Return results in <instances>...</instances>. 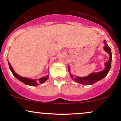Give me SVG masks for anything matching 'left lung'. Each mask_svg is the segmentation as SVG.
Instances as JSON below:
<instances>
[{
    "label": "left lung",
    "instance_id": "obj_1",
    "mask_svg": "<svg viewBox=\"0 0 121 121\" xmlns=\"http://www.w3.org/2000/svg\"><path fill=\"white\" fill-rule=\"evenodd\" d=\"M104 43H105V47H104V49L110 55V59L108 61L105 62V69L104 70H102L100 72H98V73H91V74H89L87 77H74V76L73 75H70L72 78L75 81H76L77 82L80 83V84H82V85H91L93 84L96 82L99 81V80L102 79L105 76L108 74V73H109L110 69L111 67V62H112V52H111V49L108 46V44H106V41H104Z\"/></svg>",
    "mask_w": 121,
    "mask_h": 121
}]
</instances>
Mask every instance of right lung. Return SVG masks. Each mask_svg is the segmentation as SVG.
Listing matches in <instances>:
<instances>
[{"mask_svg": "<svg viewBox=\"0 0 121 121\" xmlns=\"http://www.w3.org/2000/svg\"><path fill=\"white\" fill-rule=\"evenodd\" d=\"M8 64H9V69H10L12 73L13 74V76H14L16 78H17L18 80H19L20 81H22V82H23L24 84L26 85H28L36 86L39 84H42V83L44 82L45 81H47V80H48V77H49V76H47L46 77H43V78L38 79V80H31V79L26 78V77H21V76H19V75L17 74L16 73H15L14 70H13V69H12V66L10 64H9V62H8Z\"/></svg>", "mask_w": 121, "mask_h": 121, "instance_id": "right-lung-1", "label": "right lung"}]
</instances>
